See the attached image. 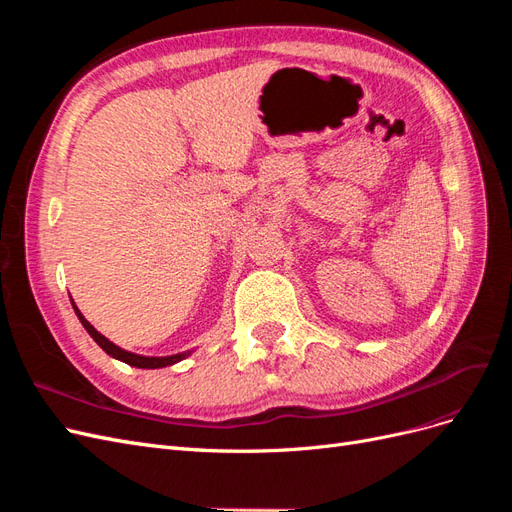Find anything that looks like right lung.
<instances>
[{
    "label": "right lung",
    "mask_w": 512,
    "mask_h": 512,
    "mask_svg": "<svg viewBox=\"0 0 512 512\" xmlns=\"http://www.w3.org/2000/svg\"><path fill=\"white\" fill-rule=\"evenodd\" d=\"M70 301H72L74 312H76V316H79V320H81V324L85 327V331H87L91 337H94V342H96L108 356H113V359H117V361H121V363H128V365L138 367V369H160V367H168V365H175V363H179V361H183V359H188V356L192 354V350H185V352L170 354V356H143V354H134V352L123 350V348L115 346V344L111 342V339H106L102 333H98L94 327H91L89 320L81 314V309L76 307L74 299H70Z\"/></svg>",
    "instance_id": "1"
}]
</instances>
